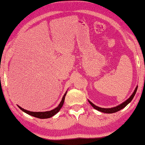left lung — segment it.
I'll list each match as a JSON object with an SVG mask.
<instances>
[{
	"mask_svg": "<svg viewBox=\"0 0 145 145\" xmlns=\"http://www.w3.org/2000/svg\"><path fill=\"white\" fill-rule=\"evenodd\" d=\"M137 86L136 88V89H135L134 93H132V95L131 97H130L129 99H127L125 102H123L122 104H121L119 105H118L116 107H112V108H107V109H105V108H102V107H99L97 106V105H95L93 104L91 102L89 101V104L91 105V106H93V107L95 108V109L98 110V111H99L100 112H105V113H114V112H116L118 111H120V110L122 109L123 108H124L125 107H126L127 105H128L130 102L132 101V100L133 99L134 97L135 96V95H136V93L137 91Z\"/></svg>",
	"mask_w": 145,
	"mask_h": 145,
	"instance_id": "obj_1",
	"label": "left lung"
}]
</instances>
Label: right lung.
<instances>
[{
  "instance_id": "add662e5",
  "label": "right lung",
  "mask_w": 145,
  "mask_h": 145,
  "mask_svg": "<svg viewBox=\"0 0 145 145\" xmlns=\"http://www.w3.org/2000/svg\"><path fill=\"white\" fill-rule=\"evenodd\" d=\"M66 95H67V92H66L65 95H64V96H63V99H62V100H61V102H60V104H59L58 106L56 108H55L54 109L51 110V111H50L31 112V111H27V110L23 109V108H22L21 107L18 106V107L22 110V111H23L24 112H26L27 114L31 115V116H34L36 118H40V119L49 118L53 116L54 115H55L56 113H57V112L59 111V110L61 109V108L62 107L63 105L64 104V102H65V99Z\"/></svg>"
}]
</instances>
